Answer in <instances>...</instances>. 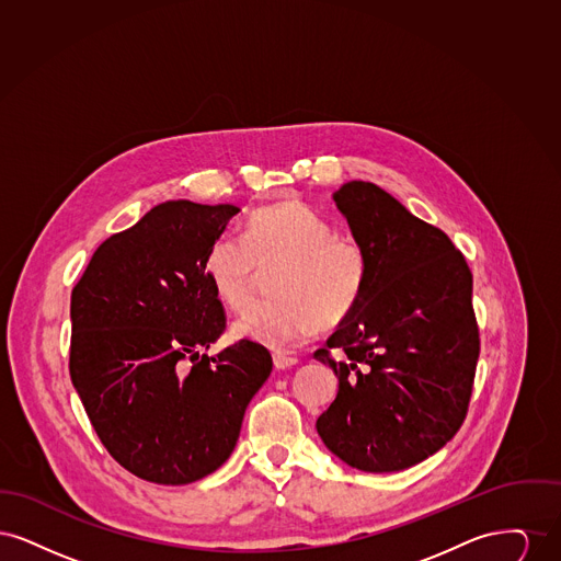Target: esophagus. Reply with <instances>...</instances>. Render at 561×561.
I'll list each match as a JSON object with an SVG mask.
<instances>
[{
  "label": "esophagus",
  "mask_w": 561,
  "mask_h": 561,
  "mask_svg": "<svg viewBox=\"0 0 561 561\" xmlns=\"http://www.w3.org/2000/svg\"><path fill=\"white\" fill-rule=\"evenodd\" d=\"M273 364L277 370H286V368H293L298 364V357H294L290 353H284V351H277V353H273Z\"/></svg>",
  "instance_id": "1"
}]
</instances>
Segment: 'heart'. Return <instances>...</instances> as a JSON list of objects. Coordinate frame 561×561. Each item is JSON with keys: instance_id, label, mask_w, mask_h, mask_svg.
I'll return each instance as SVG.
<instances>
[{"instance_id": "1", "label": "heart", "mask_w": 561, "mask_h": 561, "mask_svg": "<svg viewBox=\"0 0 561 561\" xmlns=\"http://www.w3.org/2000/svg\"><path fill=\"white\" fill-rule=\"evenodd\" d=\"M275 296L250 307L231 332L236 339L282 347L334 328L359 307L368 284V254L359 241L298 199L261 208L245 222V238L225 231L206 252L214 293L233 311L248 307L261 271Z\"/></svg>"}]
</instances>
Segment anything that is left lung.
<instances>
[{
    "label": "left lung",
    "instance_id": "left-lung-1",
    "mask_svg": "<svg viewBox=\"0 0 561 561\" xmlns=\"http://www.w3.org/2000/svg\"><path fill=\"white\" fill-rule=\"evenodd\" d=\"M334 202L368 254V284L316 351L339 376L316 427L348 467L401 471L444 448L467 416L480 357L473 275L442 229L374 183H345Z\"/></svg>",
    "mask_w": 561,
    "mask_h": 561
}]
</instances>
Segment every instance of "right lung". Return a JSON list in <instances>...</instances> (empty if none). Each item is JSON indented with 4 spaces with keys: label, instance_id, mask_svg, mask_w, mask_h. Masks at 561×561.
<instances>
[{
    "label": "right lung",
    "instance_id": "obj_1",
    "mask_svg": "<svg viewBox=\"0 0 561 561\" xmlns=\"http://www.w3.org/2000/svg\"><path fill=\"white\" fill-rule=\"evenodd\" d=\"M238 213L160 204L103 241L71 293L73 387L107 453L140 480L183 485L216 471L273 370L245 339L204 353L227 328L206 252Z\"/></svg>",
    "mask_w": 561,
    "mask_h": 561
}]
</instances>
